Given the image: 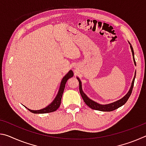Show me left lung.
<instances>
[{"instance_id":"left-lung-1","label":"left lung","mask_w":146,"mask_h":146,"mask_svg":"<svg viewBox=\"0 0 146 146\" xmlns=\"http://www.w3.org/2000/svg\"><path fill=\"white\" fill-rule=\"evenodd\" d=\"M129 44L131 45L130 43H129ZM130 47H131V51H132V54H133V60H134V63L136 65V62H135V58H134V51H133V47L131 46V45L130 46ZM135 76H136V72L135 74L134 78H133L130 90L129 91H128V93L126 94V95H125L122 98H121V99L116 101V102H115L109 104H106V105L99 104L94 102V101H93L92 100L90 99V98H89L86 95V94L83 92L82 89V84H81V81L80 80V79L77 77V79H78V82H79V91H80V95H81V96H82V97L83 98L84 101V102L86 103V104L88 106H89L90 108L93 109V110H95L101 111H112L117 110V109H118V108H120L122 106H123V104H125V102H126L127 100L129 99L131 94V93H132L133 86H134Z\"/></svg>"}]
</instances>
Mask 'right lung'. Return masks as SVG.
<instances>
[{
	"label": "right lung",
	"instance_id": "1",
	"mask_svg": "<svg viewBox=\"0 0 146 146\" xmlns=\"http://www.w3.org/2000/svg\"><path fill=\"white\" fill-rule=\"evenodd\" d=\"M73 76V71L70 70L68 73L67 75H66V76L62 78L61 84H60V89H59V91L58 92L57 95H56V98L54 99V100L53 101L52 103H51V104H49L48 106H47L46 108L42 109V110H40L35 111V110H29V109H28V110L29 111H31L33 113H41V114L42 113H48L55 111L57 110L59 107H60L62 97V94L64 92V88H65L66 84V82H67L68 79L70 78L71 77H72Z\"/></svg>",
	"mask_w": 146,
	"mask_h": 146
}]
</instances>
